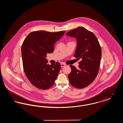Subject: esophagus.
<instances>
[{"mask_svg": "<svg viewBox=\"0 0 123 123\" xmlns=\"http://www.w3.org/2000/svg\"><path fill=\"white\" fill-rule=\"evenodd\" d=\"M65 66V64H64V63H61V67H64Z\"/></svg>", "mask_w": 123, "mask_h": 123, "instance_id": "esophagus-1", "label": "esophagus"}]
</instances>
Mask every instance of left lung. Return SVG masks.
Returning a JSON list of instances; mask_svg holds the SVG:
<instances>
[{"label":"left lung","mask_w":123,"mask_h":123,"mask_svg":"<svg viewBox=\"0 0 123 123\" xmlns=\"http://www.w3.org/2000/svg\"><path fill=\"white\" fill-rule=\"evenodd\" d=\"M66 35L75 38L77 47L74 56L81 59L78 69L70 65L71 71L68 75L70 84L77 88L87 87L94 81L99 70L101 49L93 33L79 27L69 31Z\"/></svg>","instance_id":"left-lung-1"}]
</instances>
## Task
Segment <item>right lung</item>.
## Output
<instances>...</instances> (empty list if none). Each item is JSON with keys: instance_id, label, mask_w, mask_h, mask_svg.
<instances>
[{"instance_id": "1", "label": "right lung", "mask_w": 123, "mask_h": 123, "mask_svg": "<svg viewBox=\"0 0 123 123\" xmlns=\"http://www.w3.org/2000/svg\"><path fill=\"white\" fill-rule=\"evenodd\" d=\"M65 32L33 31L23 42L21 51L24 71L29 82L35 87L45 90L54 85L61 65L58 62L49 65L46 58L47 53L53 52L54 44Z\"/></svg>"}]
</instances>
